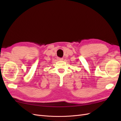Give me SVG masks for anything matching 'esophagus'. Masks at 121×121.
Segmentation results:
<instances>
[{"instance_id":"obj_1","label":"esophagus","mask_w":121,"mask_h":121,"mask_svg":"<svg viewBox=\"0 0 121 121\" xmlns=\"http://www.w3.org/2000/svg\"><path fill=\"white\" fill-rule=\"evenodd\" d=\"M57 60H63L64 59H63V58H60V57H58V58H57Z\"/></svg>"}]
</instances>
